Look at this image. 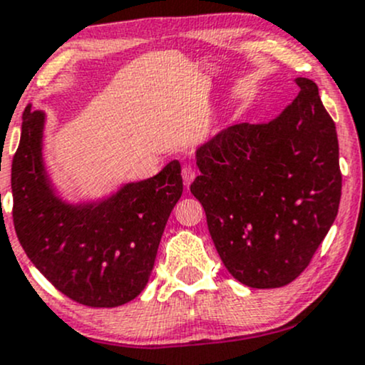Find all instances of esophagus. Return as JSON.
Wrapping results in <instances>:
<instances>
[{"mask_svg":"<svg viewBox=\"0 0 365 365\" xmlns=\"http://www.w3.org/2000/svg\"><path fill=\"white\" fill-rule=\"evenodd\" d=\"M195 178H196V170L193 169V167H191V165L184 167V169H182V181H184V184H186V187L195 181Z\"/></svg>","mask_w":365,"mask_h":365,"instance_id":"1","label":"esophagus"}]
</instances>
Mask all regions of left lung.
<instances>
[{
	"label": "left lung",
	"instance_id": "1",
	"mask_svg": "<svg viewBox=\"0 0 365 365\" xmlns=\"http://www.w3.org/2000/svg\"><path fill=\"white\" fill-rule=\"evenodd\" d=\"M269 124H236L196 151L190 186L232 277L281 288L312 260L341 198L338 136L314 81Z\"/></svg>",
	"mask_w": 365,
	"mask_h": 365
}]
</instances>
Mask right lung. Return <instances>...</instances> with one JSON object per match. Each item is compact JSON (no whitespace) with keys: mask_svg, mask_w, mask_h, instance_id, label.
I'll list each match as a JSON object with an SVG mask.
<instances>
[{"mask_svg":"<svg viewBox=\"0 0 365 365\" xmlns=\"http://www.w3.org/2000/svg\"><path fill=\"white\" fill-rule=\"evenodd\" d=\"M44 113L26 106L11 163L14 226L24 252L58 292L96 309L124 305L145 289L172 208L181 163L122 187L98 205L71 207L53 195L41 160Z\"/></svg>","mask_w":365,"mask_h":365,"instance_id":"add662e5","label":"right lung"}]
</instances>
